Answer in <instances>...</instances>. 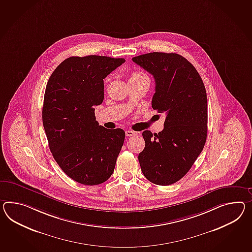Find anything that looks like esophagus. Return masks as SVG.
Here are the masks:
<instances>
[{
	"mask_svg": "<svg viewBox=\"0 0 252 252\" xmlns=\"http://www.w3.org/2000/svg\"><path fill=\"white\" fill-rule=\"evenodd\" d=\"M136 135V132L133 131V130H126V136H133V135Z\"/></svg>",
	"mask_w": 252,
	"mask_h": 252,
	"instance_id": "esophagus-1",
	"label": "esophagus"
}]
</instances>
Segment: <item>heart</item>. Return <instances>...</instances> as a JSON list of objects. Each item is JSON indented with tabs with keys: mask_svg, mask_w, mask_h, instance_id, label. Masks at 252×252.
<instances>
[{
	"mask_svg": "<svg viewBox=\"0 0 252 252\" xmlns=\"http://www.w3.org/2000/svg\"><path fill=\"white\" fill-rule=\"evenodd\" d=\"M139 80H148V75L147 74L139 72V71H135L133 72L132 74H130V77H129V81H139Z\"/></svg>",
	"mask_w": 252,
	"mask_h": 252,
	"instance_id": "1",
	"label": "heart"
}]
</instances>
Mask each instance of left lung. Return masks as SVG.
<instances>
[{
    "label": "left lung",
    "instance_id": "1",
    "mask_svg": "<svg viewBox=\"0 0 252 252\" xmlns=\"http://www.w3.org/2000/svg\"><path fill=\"white\" fill-rule=\"evenodd\" d=\"M133 62L152 74L154 110L166 115L163 131L142 133L146 146L138 155L144 176L160 186L174 184L190 169L208 134V99L199 74L175 53H148Z\"/></svg>",
    "mask_w": 252,
    "mask_h": 252
}]
</instances>
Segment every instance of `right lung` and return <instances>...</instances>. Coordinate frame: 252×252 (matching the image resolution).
I'll return each instance as SVG.
<instances>
[{"mask_svg": "<svg viewBox=\"0 0 252 252\" xmlns=\"http://www.w3.org/2000/svg\"><path fill=\"white\" fill-rule=\"evenodd\" d=\"M124 58L71 56L56 68L46 86L43 124L54 158L80 184H101L113 174L125 140L123 129L99 126L94 105L104 100V79Z\"/></svg>", "mask_w": 252, "mask_h": 252, "instance_id": "1", "label": "right lung"}]
</instances>
